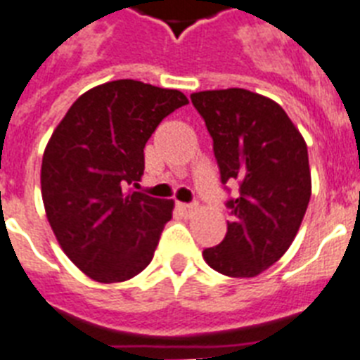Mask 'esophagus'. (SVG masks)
I'll return each instance as SVG.
<instances>
[{"label": "esophagus", "mask_w": 360, "mask_h": 360, "mask_svg": "<svg viewBox=\"0 0 360 360\" xmlns=\"http://www.w3.org/2000/svg\"><path fill=\"white\" fill-rule=\"evenodd\" d=\"M177 208H179L183 214H186V216H192V214L195 212V205L190 203H177Z\"/></svg>", "instance_id": "34e87169"}]
</instances>
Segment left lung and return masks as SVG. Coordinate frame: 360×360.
I'll use <instances>...</instances> for the list:
<instances>
[{
  "label": "left lung",
  "instance_id": "8db88e82",
  "mask_svg": "<svg viewBox=\"0 0 360 360\" xmlns=\"http://www.w3.org/2000/svg\"><path fill=\"white\" fill-rule=\"evenodd\" d=\"M212 137L232 219L216 247L203 250L214 271L252 278L282 258L297 236L311 198L307 146L288 113L258 93L231 87L190 95Z\"/></svg>",
  "mask_w": 360,
  "mask_h": 360
}]
</instances>
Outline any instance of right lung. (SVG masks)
<instances>
[{
  "label": "right lung",
  "mask_w": 360,
  "mask_h": 360,
  "mask_svg": "<svg viewBox=\"0 0 360 360\" xmlns=\"http://www.w3.org/2000/svg\"><path fill=\"white\" fill-rule=\"evenodd\" d=\"M177 89L115 80L84 93L56 126L41 161V198L72 264L102 283L148 267L174 201L128 190L144 174V146L172 111Z\"/></svg>",
  "instance_id": "1"
}]
</instances>
